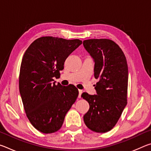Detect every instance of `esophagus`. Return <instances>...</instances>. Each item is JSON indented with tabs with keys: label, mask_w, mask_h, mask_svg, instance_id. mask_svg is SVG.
<instances>
[{
	"label": "esophagus",
	"mask_w": 151,
	"mask_h": 151,
	"mask_svg": "<svg viewBox=\"0 0 151 151\" xmlns=\"http://www.w3.org/2000/svg\"><path fill=\"white\" fill-rule=\"evenodd\" d=\"M79 94H78V98H81V94L83 93V91L82 90H78Z\"/></svg>",
	"instance_id": "34e87169"
}]
</instances>
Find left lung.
I'll return each mask as SVG.
<instances>
[{"instance_id":"8db88e82","label":"left lung","mask_w":151,"mask_h":151,"mask_svg":"<svg viewBox=\"0 0 151 151\" xmlns=\"http://www.w3.org/2000/svg\"><path fill=\"white\" fill-rule=\"evenodd\" d=\"M86 51L94 62V87L97 94L83 93L81 96L90 108L84 122L96 132H106L113 128L127 104L128 65L125 55L114 41L106 39L83 41Z\"/></svg>"}]
</instances>
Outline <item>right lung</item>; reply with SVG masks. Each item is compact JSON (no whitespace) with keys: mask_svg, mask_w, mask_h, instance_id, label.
I'll return each mask as SVG.
<instances>
[{"mask_svg":"<svg viewBox=\"0 0 151 151\" xmlns=\"http://www.w3.org/2000/svg\"><path fill=\"white\" fill-rule=\"evenodd\" d=\"M82 44L79 39L42 37L25 51L19 75V91L27 118L42 133L57 132L78 95L73 85H55L68 56Z\"/></svg>","mask_w":151,"mask_h":151,"instance_id":"add662e5","label":"right lung"}]
</instances>
